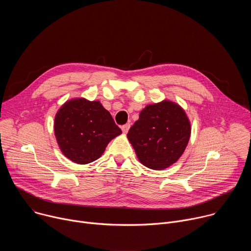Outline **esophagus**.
I'll return each instance as SVG.
<instances>
[{
    "label": "esophagus",
    "mask_w": 251,
    "mask_h": 251,
    "mask_svg": "<svg viewBox=\"0 0 251 251\" xmlns=\"http://www.w3.org/2000/svg\"><path fill=\"white\" fill-rule=\"evenodd\" d=\"M121 129H122L123 133H125V134H126V133L129 131V129H130V124H129V123H127V124L123 125V126L121 127Z\"/></svg>",
    "instance_id": "esophagus-1"
}]
</instances>
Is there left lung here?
Segmentation results:
<instances>
[{
  "label": "left lung",
  "mask_w": 251,
  "mask_h": 251,
  "mask_svg": "<svg viewBox=\"0 0 251 251\" xmlns=\"http://www.w3.org/2000/svg\"><path fill=\"white\" fill-rule=\"evenodd\" d=\"M190 137L191 123L185 110L170 100L147 105L127 134L138 160L152 170L175 164Z\"/></svg>",
  "instance_id": "left-lung-1"
}]
</instances>
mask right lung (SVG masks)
I'll list each match as a JSON object with an SVG mask.
<instances>
[{
  "label": "right lung",
  "mask_w": 251,
  "mask_h": 251,
  "mask_svg": "<svg viewBox=\"0 0 251 251\" xmlns=\"http://www.w3.org/2000/svg\"><path fill=\"white\" fill-rule=\"evenodd\" d=\"M122 133L111 114L97 101H66L54 117V135L62 154L76 164L97 160L108 143Z\"/></svg>",
  "instance_id": "1"
}]
</instances>
